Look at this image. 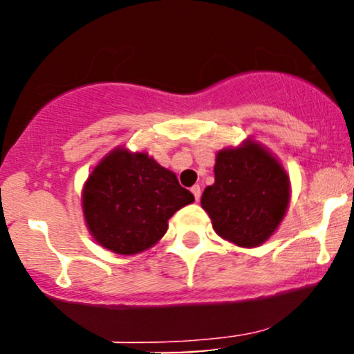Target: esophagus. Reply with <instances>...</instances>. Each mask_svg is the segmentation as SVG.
<instances>
[{
	"mask_svg": "<svg viewBox=\"0 0 354 354\" xmlns=\"http://www.w3.org/2000/svg\"><path fill=\"white\" fill-rule=\"evenodd\" d=\"M191 193H193V196H194V200L196 201H200V196H201V188L198 185H194L193 188H191Z\"/></svg>",
	"mask_w": 354,
	"mask_h": 354,
	"instance_id": "1",
	"label": "esophagus"
}]
</instances>
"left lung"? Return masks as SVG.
Listing matches in <instances>:
<instances>
[{
    "label": "left lung",
    "instance_id": "1",
    "mask_svg": "<svg viewBox=\"0 0 354 354\" xmlns=\"http://www.w3.org/2000/svg\"><path fill=\"white\" fill-rule=\"evenodd\" d=\"M290 178L283 166L253 141L223 149L214 165V185L201 196L213 228L238 246L265 243L286 213Z\"/></svg>",
    "mask_w": 354,
    "mask_h": 354
}]
</instances>
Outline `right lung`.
Here are the masks:
<instances>
[{
    "instance_id": "right-lung-1",
    "label": "right lung",
    "mask_w": 354,
    "mask_h": 354,
    "mask_svg": "<svg viewBox=\"0 0 354 354\" xmlns=\"http://www.w3.org/2000/svg\"><path fill=\"white\" fill-rule=\"evenodd\" d=\"M194 196L146 153L115 149L89 174L83 211L91 234L118 254H136L168 230V219Z\"/></svg>"
}]
</instances>
